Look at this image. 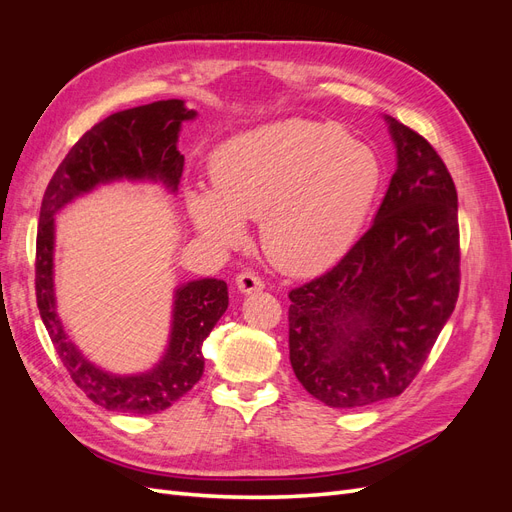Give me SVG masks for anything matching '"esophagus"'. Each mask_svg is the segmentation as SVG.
<instances>
[{
  "instance_id": "esophagus-1",
  "label": "esophagus",
  "mask_w": 512,
  "mask_h": 512,
  "mask_svg": "<svg viewBox=\"0 0 512 512\" xmlns=\"http://www.w3.org/2000/svg\"><path fill=\"white\" fill-rule=\"evenodd\" d=\"M235 284H237V290L241 294H252V292H260L262 288H265V282H262L260 277L256 273H252V271H241L237 275Z\"/></svg>"
}]
</instances>
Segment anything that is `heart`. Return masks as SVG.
Returning <instances> with one entry per match:
<instances>
[{"instance_id": "heart-1", "label": "heart", "mask_w": 512, "mask_h": 512, "mask_svg": "<svg viewBox=\"0 0 512 512\" xmlns=\"http://www.w3.org/2000/svg\"><path fill=\"white\" fill-rule=\"evenodd\" d=\"M209 185H194L185 207L196 230L218 247L260 239L277 267L312 275L354 245L380 192L374 149L329 121L290 117L228 138L213 153Z\"/></svg>"}]
</instances>
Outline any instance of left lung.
Returning a JSON list of instances; mask_svg holds the SVG:
<instances>
[{
  "label": "left lung",
  "mask_w": 512,
  "mask_h": 512,
  "mask_svg": "<svg viewBox=\"0 0 512 512\" xmlns=\"http://www.w3.org/2000/svg\"><path fill=\"white\" fill-rule=\"evenodd\" d=\"M397 168L374 224L337 265L290 290V365L331 408L404 393L459 297L457 190L421 134L384 115Z\"/></svg>",
  "instance_id": "left-lung-1"
}]
</instances>
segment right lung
<instances>
[{
  "instance_id": "obj_1",
  "label": "right lung",
  "mask_w": 512,
  "mask_h": 512,
  "mask_svg": "<svg viewBox=\"0 0 512 512\" xmlns=\"http://www.w3.org/2000/svg\"><path fill=\"white\" fill-rule=\"evenodd\" d=\"M196 111L183 100H158L119 111L83 134L46 185L36 239V299L61 363L94 404L126 414H156L175 404L203 376V342L224 316L228 286L205 277L175 288L168 346L143 374H113L91 363L68 337L55 299V215L74 198L113 181L162 183L175 194L183 175L177 149L183 121Z\"/></svg>"
}]
</instances>
